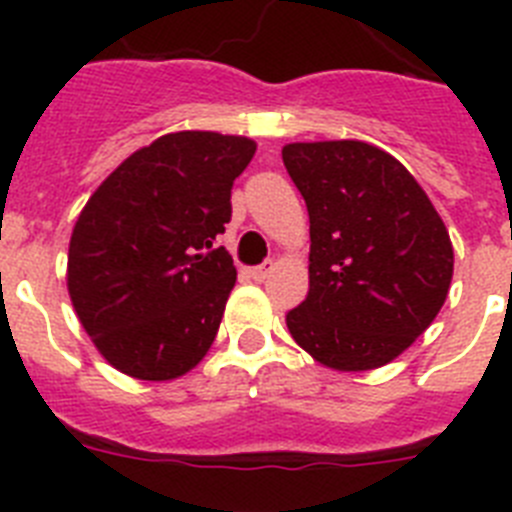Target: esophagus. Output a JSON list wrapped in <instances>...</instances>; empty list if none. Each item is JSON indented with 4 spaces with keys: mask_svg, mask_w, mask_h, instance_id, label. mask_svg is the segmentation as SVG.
<instances>
[{
    "mask_svg": "<svg viewBox=\"0 0 512 512\" xmlns=\"http://www.w3.org/2000/svg\"><path fill=\"white\" fill-rule=\"evenodd\" d=\"M271 271H274V261H264L261 266H253V269H248V277H251L253 282H264V279L271 277Z\"/></svg>",
    "mask_w": 512,
    "mask_h": 512,
    "instance_id": "1",
    "label": "esophagus"
}]
</instances>
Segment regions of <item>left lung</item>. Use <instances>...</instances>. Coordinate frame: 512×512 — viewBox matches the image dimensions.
<instances>
[{
	"label": "left lung",
	"mask_w": 512,
	"mask_h": 512,
	"mask_svg": "<svg viewBox=\"0 0 512 512\" xmlns=\"http://www.w3.org/2000/svg\"><path fill=\"white\" fill-rule=\"evenodd\" d=\"M310 215V292L287 312L307 354L338 372L390 364L449 295V230L405 166L361 140L289 143Z\"/></svg>",
	"instance_id": "left-lung-1"
}]
</instances>
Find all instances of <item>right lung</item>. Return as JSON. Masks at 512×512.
Returning a JSON list of instances; mask_svg holds the SVG:
<instances>
[{
	"mask_svg": "<svg viewBox=\"0 0 512 512\" xmlns=\"http://www.w3.org/2000/svg\"><path fill=\"white\" fill-rule=\"evenodd\" d=\"M256 143L182 130L125 158L71 233L69 295L99 354L122 374L166 382L212 346L235 284L215 238Z\"/></svg>",
	"mask_w": 512,
	"mask_h": 512,
	"instance_id": "1",
	"label": "right lung"
}]
</instances>
